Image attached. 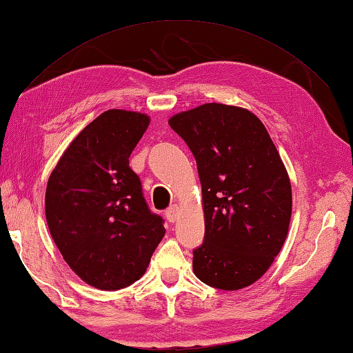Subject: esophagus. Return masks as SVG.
Listing matches in <instances>:
<instances>
[{"instance_id": "34e87169", "label": "esophagus", "mask_w": 353, "mask_h": 353, "mask_svg": "<svg viewBox=\"0 0 353 353\" xmlns=\"http://www.w3.org/2000/svg\"><path fill=\"white\" fill-rule=\"evenodd\" d=\"M177 216H179V206L177 205H172L171 208L165 211V217H167L170 223H174L177 220Z\"/></svg>"}]
</instances>
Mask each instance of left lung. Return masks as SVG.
I'll use <instances>...</instances> for the list:
<instances>
[{"mask_svg": "<svg viewBox=\"0 0 353 353\" xmlns=\"http://www.w3.org/2000/svg\"><path fill=\"white\" fill-rule=\"evenodd\" d=\"M168 123L194 156L202 185L196 277L222 291L252 285L279 255L292 212L291 182L271 136L248 110L214 102Z\"/></svg>", "mask_w": 353, "mask_h": 353, "instance_id": "1", "label": "left lung"}]
</instances>
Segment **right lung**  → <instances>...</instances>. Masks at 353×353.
<instances>
[{
  "instance_id": "1",
  "label": "right lung",
  "mask_w": 353,
  "mask_h": 353,
  "mask_svg": "<svg viewBox=\"0 0 353 353\" xmlns=\"http://www.w3.org/2000/svg\"><path fill=\"white\" fill-rule=\"evenodd\" d=\"M147 114L108 110L81 131L48 177L46 219L62 257L102 291L139 280L165 236L128 157Z\"/></svg>"
}]
</instances>
